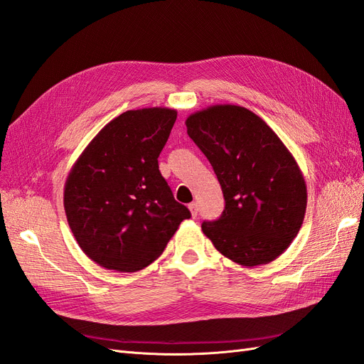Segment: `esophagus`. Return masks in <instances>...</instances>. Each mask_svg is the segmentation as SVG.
<instances>
[{
    "instance_id": "esophagus-1",
    "label": "esophagus",
    "mask_w": 364,
    "mask_h": 364,
    "mask_svg": "<svg viewBox=\"0 0 364 364\" xmlns=\"http://www.w3.org/2000/svg\"><path fill=\"white\" fill-rule=\"evenodd\" d=\"M188 209H190L191 215L196 218V217H197V213H199V206H197V203H196V202L190 203V205H188Z\"/></svg>"
}]
</instances>
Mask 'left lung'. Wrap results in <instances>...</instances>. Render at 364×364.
<instances>
[{"instance_id": "obj_1", "label": "left lung", "mask_w": 364, "mask_h": 364, "mask_svg": "<svg viewBox=\"0 0 364 364\" xmlns=\"http://www.w3.org/2000/svg\"><path fill=\"white\" fill-rule=\"evenodd\" d=\"M185 124L226 202L218 220L202 223L203 234L240 266L277 259L299 232L306 209L305 179L289 149L243 106H209Z\"/></svg>"}]
</instances>
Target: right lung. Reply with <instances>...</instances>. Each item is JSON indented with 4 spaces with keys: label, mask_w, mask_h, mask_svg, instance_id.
<instances>
[{
    "label": "right lung",
    "mask_w": 364,
    "mask_h": 364,
    "mask_svg": "<svg viewBox=\"0 0 364 364\" xmlns=\"http://www.w3.org/2000/svg\"><path fill=\"white\" fill-rule=\"evenodd\" d=\"M176 117L168 107L123 112L74 162L63 190L65 214L80 249L98 266L147 267L191 217L158 165Z\"/></svg>",
    "instance_id": "right-lung-1"
}]
</instances>
